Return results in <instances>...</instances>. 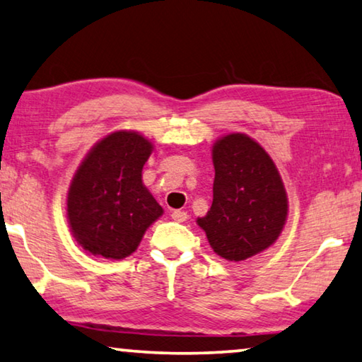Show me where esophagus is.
Masks as SVG:
<instances>
[{"label": "esophagus", "mask_w": 362, "mask_h": 362, "mask_svg": "<svg viewBox=\"0 0 362 362\" xmlns=\"http://www.w3.org/2000/svg\"><path fill=\"white\" fill-rule=\"evenodd\" d=\"M170 217L172 219H174L175 222H185L187 219H188V214L185 211H180V209H175V211H172V214H170Z\"/></svg>", "instance_id": "esophagus-1"}]
</instances>
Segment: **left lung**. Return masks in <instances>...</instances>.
Listing matches in <instances>:
<instances>
[{
  "label": "left lung",
  "instance_id": "8db88e82",
  "mask_svg": "<svg viewBox=\"0 0 362 362\" xmlns=\"http://www.w3.org/2000/svg\"><path fill=\"white\" fill-rule=\"evenodd\" d=\"M214 185L208 214L198 217L214 253L245 261L275 243L288 214V198L274 160L245 134L212 146Z\"/></svg>",
  "mask_w": 362,
  "mask_h": 362
}]
</instances>
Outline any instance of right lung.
<instances>
[{
  "instance_id": "add662e5",
  "label": "right lung",
  "mask_w": 362,
  "mask_h": 362,
  "mask_svg": "<svg viewBox=\"0 0 362 362\" xmlns=\"http://www.w3.org/2000/svg\"><path fill=\"white\" fill-rule=\"evenodd\" d=\"M153 145L136 132H112L91 148L67 193V219L85 251L124 259L139 248L146 228L163 216L141 170Z\"/></svg>"
}]
</instances>
